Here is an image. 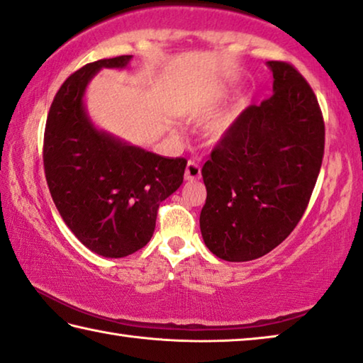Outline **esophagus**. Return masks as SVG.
Masks as SVG:
<instances>
[{
  "mask_svg": "<svg viewBox=\"0 0 363 363\" xmlns=\"http://www.w3.org/2000/svg\"><path fill=\"white\" fill-rule=\"evenodd\" d=\"M202 176V171H200V166L195 163V161L189 160L186 166V179L187 181H197Z\"/></svg>",
  "mask_w": 363,
  "mask_h": 363,
  "instance_id": "34e87169",
  "label": "esophagus"
}]
</instances>
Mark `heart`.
Here are the masks:
<instances>
[{"label": "heart", "instance_id": "heart-1", "mask_svg": "<svg viewBox=\"0 0 363 363\" xmlns=\"http://www.w3.org/2000/svg\"><path fill=\"white\" fill-rule=\"evenodd\" d=\"M226 129H228V123L218 124L216 128L213 129V137H215V139H220V137L224 134V132H226Z\"/></svg>", "mask_w": 363, "mask_h": 363}]
</instances>
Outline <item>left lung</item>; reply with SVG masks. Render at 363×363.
<instances>
[{
    "label": "left lung",
    "mask_w": 363,
    "mask_h": 363,
    "mask_svg": "<svg viewBox=\"0 0 363 363\" xmlns=\"http://www.w3.org/2000/svg\"><path fill=\"white\" fill-rule=\"evenodd\" d=\"M273 90L224 132L202 168L200 231L226 262L267 255L301 221L318 179L325 123L312 87L284 61H268Z\"/></svg>",
    "instance_id": "left-lung-1"
}]
</instances>
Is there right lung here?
I'll return each instance as SVG.
<instances>
[{"label": "right lung", "mask_w": 363, "mask_h": 363, "mask_svg": "<svg viewBox=\"0 0 363 363\" xmlns=\"http://www.w3.org/2000/svg\"><path fill=\"white\" fill-rule=\"evenodd\" d=\"M129 55L89 62L51 103L43 137L50 194L67 228L108 258L134 254L152 239L160 203L184 179L186 158H164L95 129L84 91L101 67H125Z\"/></svg>", "instance_id": "1"}]
</instances>
